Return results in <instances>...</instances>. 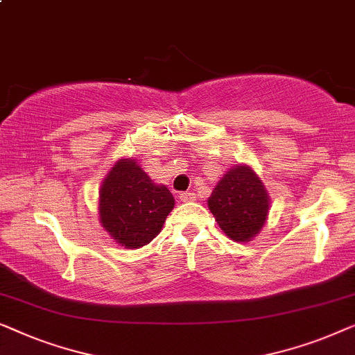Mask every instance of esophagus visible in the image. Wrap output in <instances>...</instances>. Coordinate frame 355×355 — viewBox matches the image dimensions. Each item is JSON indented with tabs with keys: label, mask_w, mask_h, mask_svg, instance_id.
<instances>
[{
	"label": "esophagus",
	"mask_w": 355,
	"mask_h": 355,
	"mask_svg": "<svg viewBox=\"0 0 355 355\" xmlns=\"http://www.w3.org/2000/svg\"><path fill=\"white\" fill-rule=\"evenodd\" d=\"M180 201L182 202H191V201H196V194L191 193V191H184L180 194Z\"/></svg>",
	"instance_id": "34e87169"
}]
</instances>
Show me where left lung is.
I'll list each match as a JSON object with an SVG mask.
<instances>
[{
  "label": "left lung",
  "instance_id": "8db88e82",
  "mask_svg": "<svg viewBox=\"0 0 355 355\" xmlns=\"http://www.w3.org/2000/svg\"><path fill=\"white\" fill-rule=\"evenodd\" d=\"M207 206L230 239L248 243L266 225L270 198L252 167L238 164L218 180Z\"/></svg>",
  "mask_w": 355,
  "mask_h": 355
}]
</instances>
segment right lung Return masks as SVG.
Listing matches in <instances>:
<instances>
[{"label": "right lung", "instance_id": "right-lung-1", "mask_svg": "<svg viewBox=\"0 0 355 355\" xmlns=\"http://www.w3.org/2000/svg\"><path fill=\"white\" fill-rule=\"evenodd\" d=\"M99 223L119 246L151 243L175 206L166 184L154 183L137 159H119L99 189Z\"/></svg>", "mask_w": 355, "mask_h": 355}]
</instances>
